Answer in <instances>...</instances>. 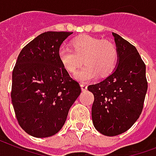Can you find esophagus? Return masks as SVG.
Wrapping results in <instances>:
<instances>
[{
	"mask_svg": "<svg viewBox=\"0 0 156 156\" xmlns=\"http://www.w3.org/2000/svg\"><path fill=\"white\" fill-rule=\"evenodd\" d=\"M80 87H81V89L82 91H85V90H87V84H80Z\"/></svg>",
	"mask_w": 156,
	"mask_h": 156,
	"instance_id": "esophagus-1",
	"label": "esophagus"
}]
</instances>
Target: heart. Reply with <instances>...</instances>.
Here are the masks:
<instances>
[{
    "instance_id": "obj_1",
    "label": "heart",
    "mask_w": 156,
    "mask_h": 156,
    "mask_svg": "<svg viewBox=\"0 0 156 156\" xmlns=\"http://www.w3.org/2000/svg\"><path fill=\"white\" fill-rule=\"evenodd\" d=\"M72 49L62 46L58 50L59 61L66 71L73 73L75 78L81 82L94 79L98 74L104 76L110 74L116 66L119 54L112 42L90 36L75 38L71 43Z\"/></svg>"
}]
</instances>
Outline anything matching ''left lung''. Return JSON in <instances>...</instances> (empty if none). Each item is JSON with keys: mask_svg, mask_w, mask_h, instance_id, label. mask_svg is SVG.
I'll list each match as a JSON object with an SVG mask.
<instances>
[{"mask_svg": "<svg viewBox=\"0 0 156 156\" xmlns=\"http://www.w3.org/2000/svg\"><path fill=\"white\" fill-rule=\"evenodd\" d=\"M117 66L102 81L88 86L94 96L92 119L95 129L106 136L126 132L142 113L147 91L146 65L133 44L116 33Z\"/></svg>", "mask_w": 156, "mask_h": 156, "instance_id": "left-lung-1", "label": "left lung"}]
</instances>
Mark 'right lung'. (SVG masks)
Masks as SVG:
<instances>
[{"label":"right lung","instance_id":"add662e5","mask_svg":"<svg viewBox=\"0 0 156 156\" xmlns=\"http://www.w3.org/2000/svg\"><path fill=\"white\" fill-rule=\"evenodd\" d=\"M47 32L23 47L12 75L11 99L21 128L35 137L56 134L79 97V83L59 61L58 50L72 35Z\"/></svg>","mask_w":156,"mask_h":156}]
</instances>
